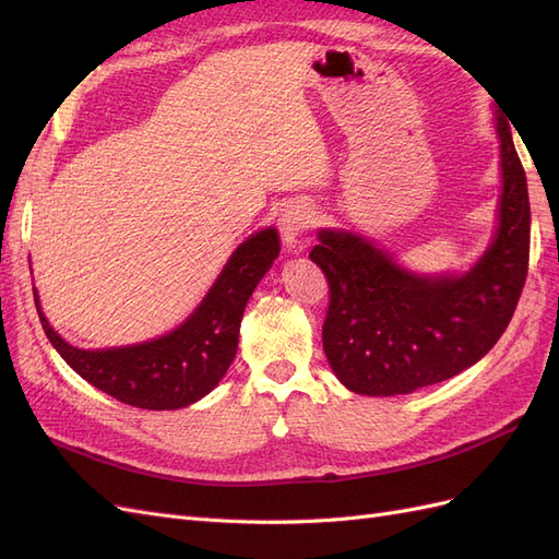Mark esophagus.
Here are the masks:
<instances>
[{
    "label": "esophagus",
    "instance_id": "obj_1",
    "mask_svg": "<svg viewBox=\"0 0 559 559\" xmlns=\"http://www.w3.org/2000/svg\"><path fill=\"white\" fill-rule=\"evenodd\" d=\"M277 226L282 233V242L286 249L296 251L300 245V235L312 226V210L302 202H292L286 205L277 218Z\"/></svg>",
    "mask_w": 559,
    "mask_h": 559
}]
</instances>
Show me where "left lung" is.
Listing matches in <instances>:
<instances>
[{
	"mask_svg": "<svg viewBox=\"0 0 559 559\" xmlns=\"http://www.w3.org/2000/svg\"><path fill=\"white\" fill-rule=\"evenodd\" d=\"M501 148L499 226L464 275H415L386 251L347 230H319L310 259L329 280L321 326L326 359L349 392L413 394L480 361L509 326L527 280L530 193L511 138L497 114Z\"/></svg>",
	"mask_w": 559,
	"mask_h": 559,
	"instance_id": "8db88e82",
	"label": "left lung"
}]
</instances>
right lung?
Wrapping results in <instances>:
<instances>
[{
    "mask_svg": "<svg viewBox=\"0 0 559 559\" xmlns=\"http://www.w3.org/2000/svg\"><path fill=\"white\" fill-rule=\"evenodd\" d=\"M277 257V230L253 233L233 251L222 275L183 324L140 345L72 347L48 324L37 292L35 306L50 345L83 380L134 408L177 411L210 394L226 376L238 352L247 300Z\"/></svg>",
    "mask_w": 559,
    "mask_h": 559,
    "instance_id": "add662e5",
    "label": "right lung"
}]
</instances>
